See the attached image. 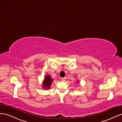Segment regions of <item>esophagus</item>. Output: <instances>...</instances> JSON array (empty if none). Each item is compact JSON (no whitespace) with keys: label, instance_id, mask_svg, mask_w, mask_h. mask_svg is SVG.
<instances>
[{"label":"esophagus","instance_id":"esophagus-1","mask_svg":"<svg viewBox=\"0 0 122 122\" xmlns=\"http://www.w3.org/2000/svg\"><path fill=\"white\" fill-rule=\"evenodd\" d=\"M65 78H61V81H65Z\"/></svg>","mask_w":122,"mask_h":122}]
</instances>
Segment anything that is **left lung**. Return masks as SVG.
<instances>
[{"label": "left lung", "mask_w": 122, "mask_h": 122, "mask_svg": "<svg viewBox=\"0 0 122 122\" xmlns=\"http://www.w3.org/2000/svg\"><path fill=\"white\" fill-rule=\"evenodd\" d=\"M78 82H78H78H76V83H78Z\"/></svg>", "instance_id": "1"}]
</instances>
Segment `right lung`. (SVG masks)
Wrapping results in <instances>:
<instances>
[{"label":"right lung","instance_id":"add662e5","mask_svg":"<svg viewBox=\"0 0 122 122\" xmlns=\"http://www.w3.org/2000/svg\"><path fill=\"white\" fill-rule=\"evenodd\" d=\"M53 81V79L49 75H46L44 80L42 82V88L44 89H50Z\"/></svg>","mask_w":122,"mask_h":122}]
</instances>
